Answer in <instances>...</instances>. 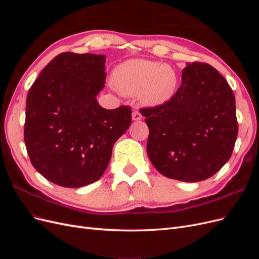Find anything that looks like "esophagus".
I'll list each match as a JSON object with an SVG mask.
<instances>
[{
  "label": "esophagus",
  "mask_w": 259,
  "mask_h": 259,
  "mask_svg": "<svg viewBox=\"0 0 259 259\" xmlns=\"http://www.w3.org/2000/svg\"><path fill=\"white\" fill-rule=\"evenodd\" d=\"M142 117H143V115L139 111H137V110L133 111V113H132L133 121H139V120H142Z\"/></svg>",
  "instance_id": "obj_1"
}]
</instances>
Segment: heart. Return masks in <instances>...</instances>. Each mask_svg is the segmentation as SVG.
<instances>
[{"instance_id":"heart-1","label":"heart","mask_w":259,"mask_h":259,"mask_svg":"<svg viewBox=\"0 0 259 259\" xmlns=\"http://www.w3.org/2000/svg\"><path fill=\"white\" fill-rule=\"evenodd\" d=\"M114 88L125 95L139 93L147 106H161L174 96L177 74L168 65L146 59H131L119 65L113 72Z\"/></svg>"}]
</instances>
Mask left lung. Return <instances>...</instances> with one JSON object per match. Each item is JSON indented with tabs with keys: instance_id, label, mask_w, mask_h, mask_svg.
Here are the masks:
<instances>
[{
	"instance_id": "obj_1",
	"label": "left lung",
	"mask_w": 259,
	"mask_h": 259,
	"mask_svg": "<svg viewBox=\"0 0 259 259\" xmlns=\"http://www.w3.org/2000/svg\"><path fill=\"white\" fill-rule=\"evenodd\" d=\"M182 80L167 103L140 113L153 166L168 178L197 183L230 159L239 130L236 98L224 76L204 62L187 64Z\"/></svg>"
}]
</instances>
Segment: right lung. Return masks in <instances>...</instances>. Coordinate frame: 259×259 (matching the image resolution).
<instances>
[{"label":"right lung","mask_w":259,"mask_h":259,"mask_svg":"<svg viewBox=\"0 0 259 259\" xmlns=\"http://www.w3.org/2000/svg\"><path fill=\"white\" fill-rule=\"evenodd\" d=\"M106 56L61 53L31 86L26 103L25 144L34 168L50 182L79 188L98 180L112 147L132 121L128 106L107 110Z\"/></svg>","instance_id":"1"}]
</instances>
